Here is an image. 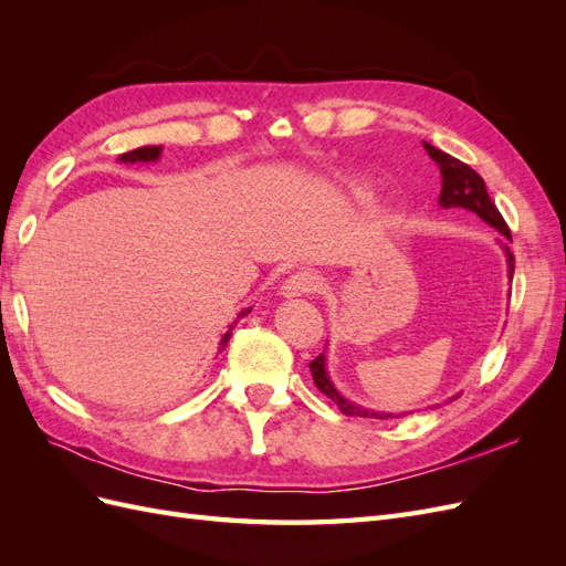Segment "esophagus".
<instances>
[{"label":"esophagus","mask_w":566,"mask_h":566,"mask_svg":"<svg viewBox=\"0 0 566 566\" xmlns=\"http://www.w3.org/2000/svg\"><path fill=\"white\" fill-rule=\"evenodd\" d=\"M321 287H323V279L318 276V273L304 269V271H297V273H293V276L285 279V283L281 285V295L283 297L314 295V293H321Z\"/></svg>","instance_id":"obj_1"}]
</instances>
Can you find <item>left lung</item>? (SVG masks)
Masks as SVG:
<instances>
[{
  "mask_svg": "<svg viewBox=\"0 0 566 566\" xmlns=\"http://www.w3.org/2000/svg\"><path fill=\"white\" fill-rule=\"evenodd\" d=\"M422 146L427 150V156H430L439 165V172H441L439 205H441V208H465V210L474 212L479 219H484L489 227H493L495 231L503 233L510 241V229L505 224L503 214L499 212V208H495L493 200L489 198L484 179L479 177L470 165L460 163L458 158L449 156V153H443V150L434 148L432 144H427V142ZM503 250L507 254V276L512 281V273H515V256H512V252L505 243H503ZM310 368H312V378H314L316 389L323 391L331 401H335L337 408L345 416L375 418V420L391 418V413H378V410H368V408L356 406V403H352V401L342 397V394L335 389V385L331 382L328 373H325V354H318L314 361L310 364Z\"/></svg>",
  "mask_w": 566,
  "mask_h": 566,
  "instance_id": "8db88e82",
  "label": "left lung"
}]
</instances>
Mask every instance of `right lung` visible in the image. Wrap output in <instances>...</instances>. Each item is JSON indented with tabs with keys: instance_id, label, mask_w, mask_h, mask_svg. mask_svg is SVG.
Segmentation results:
<instances>
[{
	"instance_id": "right-lung-1",
	"label": "right lung",
	"mask_w": 566,
	"mask_h": 566,
	"mask_svg": "<svg viewBox=\"0 0 566 566\" xmlns=\"http://www.w3.org/2000/svg\"><path fill=\"white\" fill-rule=\"evenodd\" d=\"M160 146H144V148H134V150H129V153H123V156H119V160L123 163H153V160H158L160 158ZM252 310H245L241 316H248ZM238 316V318H241ZM235 323V321H233ZM233 328V325H231ZM229 337H231V333H227L224 335V339H221V349L227 347V342H229ZM219 349V352H221Z\"/></svg>"
}]
</instances>
